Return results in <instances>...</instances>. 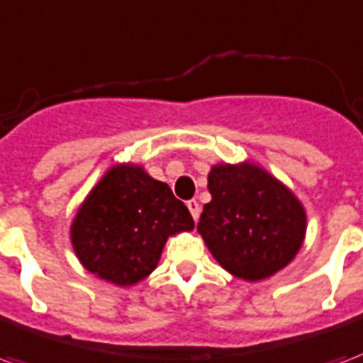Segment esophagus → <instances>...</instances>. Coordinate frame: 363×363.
Returning <instances> with one entry per match:
<instances>
[{"mask_svg":"<svg viewBox=\"0 0 363 363\" xmlns=\"http://www.w3.org/2000/svg\"><path fill=\"white\" fill-rule=\"evenodd\" d=\"M187 208H189V212H191L193 220L197 222L199 220V214H201V208H199V203L193 199V201H187Z\"/></svg>","mask_w":363,"mask_h":363,"instance_id":"1","label":"esophagus"}]
</instances>
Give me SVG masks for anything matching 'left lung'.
I'll return each instance as SVG.
<instances>
[{
    "instance_id": "obj_1",
    "label": "left lung",
    "mask_w": 363,
    "mask_h": 363,
    "mask_svg": "<svg viewBox=\"0 0 363 363\" xmlns=\"http://www.w3.org/2000/svg\"><path fill=\"white\" fill-rule=\"evenodd\" d=\"M208 191L197 231L223 269L255 283L293 262L306 237V211L287 185L245 160L212 166Z\"/></svg>"
}]
</instances>
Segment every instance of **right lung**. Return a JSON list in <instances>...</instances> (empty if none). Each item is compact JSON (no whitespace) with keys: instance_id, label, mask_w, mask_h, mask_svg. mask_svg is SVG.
I'll return each mask as SVG.
<instances>
[{"instance_id":"obj_1","label":"right lung","mask_w":363,"mask_h":363,"mask_svg":"<svg viewBox=\"0 0 363 363\" xmlns=\"http://www.w3.org/2000/svg\"><path fill=\"white\" fill-rule=\"evenodd\" d=\"M191 214L168 184L140 164L111 166L82 201L70 243L89 274L132 287L159 266L168 237L191 231Z\"/></svg>"}]
</instances>
